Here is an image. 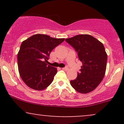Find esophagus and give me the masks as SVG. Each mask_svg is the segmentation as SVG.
I'll return each instance as SVG.
<instances>
[{"mask_svg":"<svg viewBox=\"0 0 124 124\" xmlns=\"http://www.w3.org/2000/svg\"><path fill=\"white\" fill-rule=\"evenodd\" d=\"M68 69H69V68H68V66H65V68H62V69H63V70H68Z\"/></svg>","mask_w":124,"mask_h":124,"instance_id":"esophagus-1","label":"esophagus"}]
</instances>
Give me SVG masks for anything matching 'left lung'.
I'll return each instance as SVG.
<instances>
[{
    "label": "left lung",
    "instance_id": "obj_1",
    "mask_svg": "<svg viewBox=\"0 0 124 124\" xmlns=\"http://www.w3.org/2000/svg\"><path fill=\"white\" fill-rule=\"evenodd\" d=\"M65 41L75 49L82 62L76 79L70 81L71 86L79 93H90L99 86L106 73L107 55L104 46L87 34L78 35Z\"/></svg>",
    "mask_w": 124,
    "mask_h": 124
}]
</instances>
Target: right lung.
Instances as JSON below:
<instances>
[{
    "label": "right lung",
    "instance_id": "obj_1",
    "mask_svg": "<svg viewBox=\"0 0 124 124\" xmlns=\"http://www.w3.org/2000/svg\"><path fill=\"white\" fill-rule=\"evenodd\" d=\"M65 40L45 34H35L21 44L17 54L18 72L27 86L42 90L50 85L57 69L48 65L51 52Z\"/></svg>",
    "mask_w": 124,
    "mask_h": 124
}]
</instances>
